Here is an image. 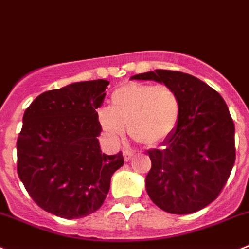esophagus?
<instances>
[{
    "mask_svg": "<svg viewBox=\"0 0 249 249\" xmlns=\"http://www.w3.org/2000/svg\"><path fill=\"white\" fill-rule=\"evenodd\" d=\"M123 156H124V160L125 161H129V160H131V157L134 156V152H131V151H123Z\"/></svg>",
    "mask_w": 249,
    "mask_h": 249,
    "instance_id": "esophagus-1",
    "label": "esophagus"
}]
</instances>
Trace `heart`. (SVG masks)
Listing matches in <instances>:
<instances>
[{
    "label": "heart",
    "instance_id": "obj_1",
    "mask_svg": "<svg viewBox=\"0 0 249 249\" xmlns=\"http://www.w3.org/2000/svg\"><path fill=\"white\" fill-rule=\"evenodd\" d=\"M180 113L182 103L174 88L129 82L111 93L109 109L98 111V122L110 142H119L127 127L132 140L152 147L173 135Z\"/></svg>",
    "mask_w": 249,
    "mask_h": 249
}]
</instances>
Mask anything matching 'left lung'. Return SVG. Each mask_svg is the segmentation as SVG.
<instances>
[{
  "mask_svg": "<svg viewBox=\"0 0 249 249\" xmlns=\"http://www.w3.org/2000/svg\"><path fill=\"white\" fill-rule=\"evenodd\" d=\"M130 80L169 86L182 103L178 126L163 150L147 151L152 162L145 179L148 196L169 213L201 210L219 196L236 159L234 124L226 103L210 86L183 72L155 70Z\"/></svg>",
  "mask_w": 249,
  "mask_h": 249,
  "instance_id": "8db88e82",
  "label": "left lung"
}]
</instances>
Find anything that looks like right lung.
I'll use <instances>...</instances> for the list:
<instances>
[{
  "instance_id": "1",
  "label": "right lung",
  "mask_w": 249,
  "mask_h": 249,
  "mask_svg": "<svg viewBox=\"0 0 249 249\" xmlns=\"http://www.w3.org/2000/svg\"><path fill=\"white\" fill-rule=\"evenodd\" d=\"M106 80L85 81L48 90L23 115L17 140L18 177L43 210L81 219L98 210L113 173L124 164L122 152L102 153L97 108Z\"/></svg>"
}]
</instances>
